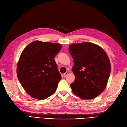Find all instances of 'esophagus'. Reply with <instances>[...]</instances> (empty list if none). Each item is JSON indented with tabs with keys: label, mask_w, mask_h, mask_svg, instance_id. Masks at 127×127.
Here are the masks:
<instances>
[{
	"label": "esophagus",
	"mask_w": 127,
	"mask_h": 127,
	"mask_svg": "<svg viewBox=\"0 0 127 127\" xmlns=\"http://www.w3.org/2000/svg\"><path fill=\"white\" fill-rule=\"evenodd\" d=\"M68 74H69V72H67V71H66V72L63 74V76H64V77H65L66 76H67L68 75Z\"/></svg>",
	"instance_id": "esophagus-1"
}]
</instances>
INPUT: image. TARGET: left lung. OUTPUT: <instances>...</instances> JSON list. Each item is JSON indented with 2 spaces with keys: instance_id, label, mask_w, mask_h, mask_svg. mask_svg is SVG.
I'll list each match as a JSON object with an SVG mask.
<instances>
[{
  "instance_id": "1",
  "label": "left lung",
  "mask_w": 127,
  "mask_h": 127,
  "mask_svg": "<svg viewBox=\"0 0 127 127\" xmlns=\"http://www.w3.org/2000/svg\"><path fill=\"white\" fill-rule=\"evenodd\" d=\"M75 80L71 84L73 93L84 100L95 98L106 87L110 73V62L102 48L90 42L69 45Z\"/></svg>"
}]
</instances>
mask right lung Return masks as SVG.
<instances>
[{
    "mask_svg": "<svg viewBox=\"0 0 127 127\" xmlns=\"http://www.w3.org/2000/svg\"><path fill=\"white\" fill-rule=\"evenodd\" d=\"M62 45L35 41L21 53L17 64L18 78L34 99L44 100L53 95L62 79L54 58Z\"/></svg>",
    "mask_w": 127,
    "mask_h": 127,
    "instance_id": "1",
    "label": "right lung"
}]
</instances>
